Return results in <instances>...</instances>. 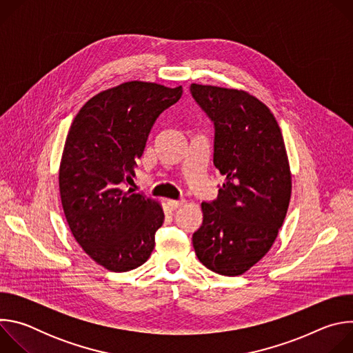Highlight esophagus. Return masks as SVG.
<instances>
[{
	"instance_id": "1",
	"label": "esophagus",
	"mask_w": 353,
	"mask_h": 353,
	"mask_svg": "<svg viewBox=\"0 0 353 353\" xmlns=\"http://www.w3.org/2000/svg\"><path fill=\"white\" fill-rule=\"evenodd\" d=\"M184 204V199H169L168 201V205L172 211H176L177 208H180Z\"/></svg>"
}]
</instances>
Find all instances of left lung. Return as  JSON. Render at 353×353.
<instances>
[{
  "label": "left lung",
  "mask_w": 353,
  "mask_h": 353,
  "mask_svg": "<svg viewBox=\"0 0 353 353\" xmlns=\"http://www.w3.org/2000/svg\"><path fill=\"white\" fill-rule=\"evenodd\" d=\"M191 94L215 125L214 165L226 176L203 225L192 234L198 260L237 276L272 247L285 221L292 173L283 137L271 110L245 90L191 83Z\"/></svg>",
  "instance_id": "left-lung-1"
}]
</instances>
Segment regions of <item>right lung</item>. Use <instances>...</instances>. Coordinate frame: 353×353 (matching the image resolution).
I'll use <instances>...</instances> for the list:
<instances>
[{"mask_svg":"<svg viewBox=\"0 0 353 353\" xmlns=\"http://www.w3.org/2000/svg\"><path fill=\"white\" fill-rule=\"evenodd\" d=\"M181 94V86L124 82L90 97L70 127L59 170L63 210L82 250L109 271H131L154 251L162 205L124 187L155 120Z\"/></svg>","mask_w":353,"mask_h":353,"instance_id":"right-lung-1","label":"right lung"}]
</instances>
